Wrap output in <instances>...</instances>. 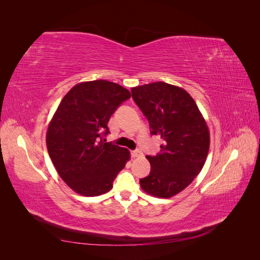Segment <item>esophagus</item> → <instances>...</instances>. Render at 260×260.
Here are the masks:
<instances>
[{
    "instance_id": "esophagus-1",
    "label": "esophagus",
    "mask_w": 260,
    "mask_h": 260,
    "mask_svg": "<svg viewBox=\"0 0 260 260\" xmlns=\"http://www.w3.org/2000/svg\"><path fill=\"white\" fill-rule=\"evenodd\" d=\"M131 155H132L133 158H136V157L143 156V153H142V151H140V149H136V151H132L131 152Z\"/></svg>"
}]
</instances>
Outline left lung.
<instances>
[{
	"label": "left lung",
	"instance_id": "left-lung-1",
	"mask_svg": "<svg viewBox=\"0 0 260 260\" xmlns=\"http://www.w3.org/2000/svg\"><path fill=\"white\" fill-rule=\"evenodd\" d=\"M131 93L152 135L161 139L160 153L146 156L151 174L140 185L155 198H172L203 169L210 144L208 125L193 98L180 86L158 81L135 86Z\"/></svg>",
	"mask_w": 260,
	"mask_h": 260
}]
</instances>
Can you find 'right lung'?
Masks as SVG:
<instances>
[{"instance_id": "obj_1", "label": "right lung", "mask_w": 260, "mask_h": 260, "mask_svg": "<svg viewBox=\"0 0 260 260\" xmlns=\"http://www.w3.org/2000/svg\"><path fill=\"white\" fill-rule=\"evenodd\" d=\"M129 90L106 80L76 84L64 96L46 131V146L64 182L83 196L112 190L113 181L130 159L129 149L105 143L102 135Z\"/></svg>"}]
</instances>
